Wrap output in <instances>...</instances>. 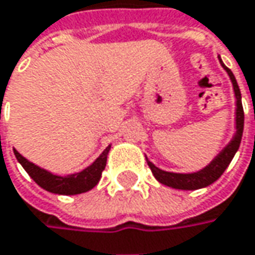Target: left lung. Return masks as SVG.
<instances>
[{"label":"left lung","mask_w":255,"mask_h":255,"mask_svg":"<svg viewBox=\"0 0 255 255\" xmlns=\"http://www.w3.org/2000/svg\"><path fill=\"white\" fill-rule=\"evenodd\" d=\"M221 65L228 72L232 85H234L235 97H237V134L232 138V141L219 153V156L209 166L202 169L201 172L189 173V174L164 172V170H160L158 167H156L150 160H147V164L151 169V173L154 174V177L160 183H163L166 186L174 187V189H183V190H195V189L209 186L211 183H214L215 180L221 177L222 173L225 172V169L231 163L232 157L235 156V153L240 147L241 137H243V129H244V110H243V102H241V92H240L238 83L235 81V76L232 75L231 70L227 68L222 62H221Z\"/></svg>","instance_id":"1"}]
</instances>
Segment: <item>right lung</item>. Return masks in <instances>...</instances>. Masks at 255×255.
Masks as SVG:
<instances>
[{
	"label": "right lung",
	"mask_w": 255,
	"mask_h": 255,
	"mask_svg": "<svg viewBox=\"0 0 255 255\" xmlns=\"http://www.w3.org/2000/svg\"><path fill=\"white\" fill-rule=\"evenodd\" d=\"M110 148H111V145H108L102 151V154L85 170L76 173V174L65 176V177L56 176V174L46 172L44 169H40L31 161L25 160L17 150H14V154L20 161V164L24 167V170L30 174V177L40 187L46 189L47 192L59 193V195H78V193L88 192L92 187L97 186L101 176H102V172L107 166V154H108Z\"/></svg>",
	"instance_id": "add662e5"
}]
</instances>
